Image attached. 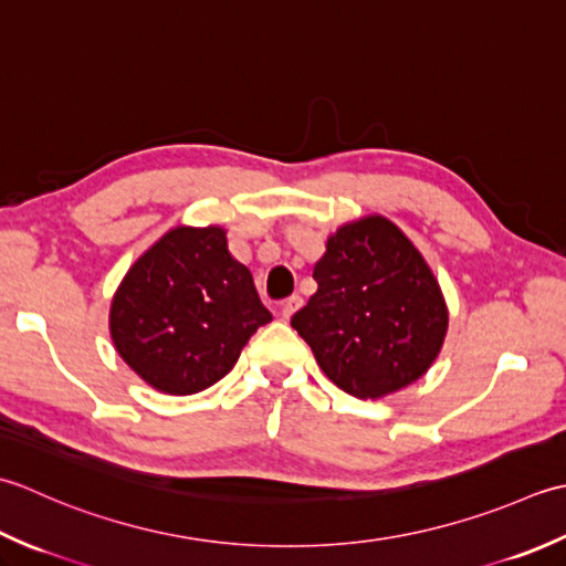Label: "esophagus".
Listing matches in <instances>:
<instances>
[{"instance_id": "1", "label": "esophagus", "mask_w": 566, "mask_h": 566, "mask_svg": "<svg viewBox=\"0 0 566 566\" xmlns=\"http://www.w3.org/2000/svg\"><path fill=\"white\" fill-rule=\"evenodd\" d=\"M300 305H303V297L300 295H291L287 300H283L281 303V319H291L293 317V313H297L300 310Z\"/></svg>"}]
</instances>
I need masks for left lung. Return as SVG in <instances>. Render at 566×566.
Instances as JSON below:
<instances>
[{
    "instance_id": "left-lung-1",
    "label": "left lung",
    "mask_w": 566,
    "mask_h": 566,
    "mask_svg": "<svg viewBox=\"0 0 566 566\" xmlns=\"http://www.w3.org/2000/svg\"><path fill=\"white\" fill-rule=\"evenodd\" d=\"M313 279L317 293L291 325L334 386L374 400L432 366L447 305L422 253L390 219L371 214L339 227Z\"/></svg>"
}]
</instances>
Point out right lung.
Listing matches in <instances>:
<instances>
[{"instance_id": "right-lung-1", "label": "right lung", "mask_w": 566, "mask_h": 566, "mask_svg": "<svg viewBox=\"0 0 566 566\" xmlns=\"http://www.w3.org/2000/svg\"><path fill=\"white\" fill-rule=\"evenodd\" d=\"M271 319L222 227H176L124 275L109 332L148 386L192 396L232 371L251 334Z\"/></svg>"}]
</instances>
